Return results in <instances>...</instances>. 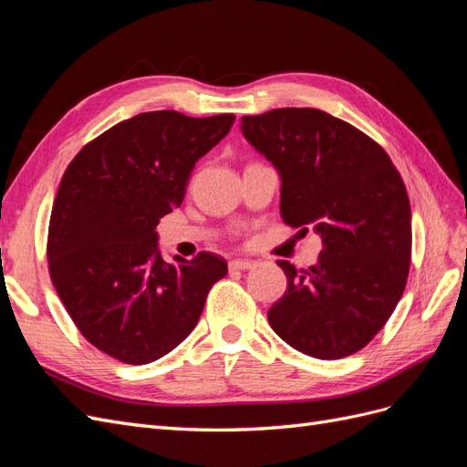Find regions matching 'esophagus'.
<instances>
[{
    "label": "esophagus",
    "instance_id": "esophagus-1",
    "mask_svg": "<svg viewBox=\"0 0 467 467\" xmlns=\"http://www.w3.org/2000/svg\"><path fill=\"white\" fill-rule=\"evenodd\" d=\"M230 271H249V268L255 266V261L251 259H234L228 263Z\"/></svg>",
    "mask_w": 467,
    "mask_h": 467
}]
</instances>
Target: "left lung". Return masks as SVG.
Instances as JSON below:
<instances>
[{"label":"left lung","mask_w":467,"mask_h":467,"mask_svg":"<svg viewBox=\"0 0 467 467\" xmlns=\"http://www.w3.org/2000/svg\"><path fill=\"white\" fill-rule=\"evenodd\" d=\"M242 132L278 169L280 214L323 251L309 268L282 266L288 286L268 323L321 360L355 355L384 327L411 266V206L389 155L370 136L319 109L242 119Z\"/></svg>","instance_id":"obj_1"}]
</instances>
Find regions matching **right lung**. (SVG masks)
Listing matches in <instances>:
<instances>
[{"mask_svg": "<svg viewBox=\"0 0 467 467\" xmlns=\"http://www.w3.org/2000/svg\"><path fill=\"white\" fill-rule=\"evenodd\" d=\"M234 120L232 112H142L69 161L48 223V273L79 333L105 355L148 364L171 352L228 273V263L208 251L165 263L155 225L181 206L194 163Z\"/></svg>", "mask_w": 467, "mask_h": 467, "instance_id": "1", "label": "right lung"}]
</instances>
